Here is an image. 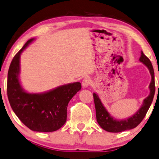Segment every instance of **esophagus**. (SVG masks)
Wrapping results in <instances>:
<instances>
[{
	"instance_id": "34e87169",
	"label": "esophagus",
	"mask_w": 159,
	"mask_h": 159,
	"mask_svg": "<svg viewBox=\"0 0 159 159\" xmlns=\"http://www.w3.org/2000/svg\"><path fill=\"white\" fill-rule=\"evenodd\" d=\"M82 84H83V86L84 88H87L91 84V80L90 79L89 77H85V79L83 80L82 82Z\"/></svg>"
}]
</instances>
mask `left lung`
<instances>
[{
    "mask_svg": "<svg viewBox=\"0 0 159 159\" xmlns=\"http://www.w3.org/2000/svg\"><path fill=\"white\" fill-rule=\"evenodd\" d=\"M141 54H141L139 60L148 68L150 74H151V83H150V87H149L150 90V95L144 99V102H143V105L140 107V109L134 116H132L130 118L125 119V120H117V119H113L106 111L105 107L103 106L102 103L101 102V100L99 99V96L95 93H93L97 122L103 130H106L107 132L119 133L125 130H130V129L137 127L144 118L147 112L151 105L155 94V89H156L154 70L151 62L148 57L144 55L143 52H142Z\"/></svg>",
    "mask_w": 159,
    "mask_h": 159,
    "instance_id": "8db88e82",
    "label": "left lung"
}]
</instances>
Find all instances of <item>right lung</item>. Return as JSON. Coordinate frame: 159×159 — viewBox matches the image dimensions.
<instances>
[{
    "label": "right lung",
    "instance_id": "right-lung-1",
    "mask_svg": "<svg viewBox=\"0 0 159 159\" xmlns=\"http://www.w3.org/2000/svg\"><path fill=\"white\" fill-rule=\"evenodd\" d=\"M33 40L27 41L11 60L8 71V99L17 116L30 130L53 132L66 123L68 104L81 89V83H69L43 93H29L24 91L18 77L20 57Z\"/></svg>",
    "mask_w": 159,
    "mask_h": 159
}]
</instances>
